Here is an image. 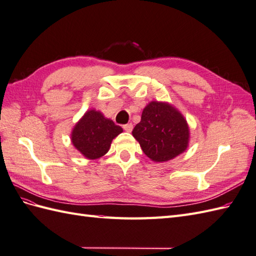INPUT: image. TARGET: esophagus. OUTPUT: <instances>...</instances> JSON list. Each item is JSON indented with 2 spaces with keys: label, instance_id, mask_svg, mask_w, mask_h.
I'll return each instance as SVG.
<instances>
[{
  "label": "esophagus",
  "instance_id": "obj_1",
  "mask_svg": "<svg viewBox=\"0 0 256 256\" xmlns=\"http://www.w3.org/2000/svg\"><path fill=\"white\" fill-rule=\"evenodd\" d=\"M123 130H126V132H132V130H133V124H132V123L124 124V126H123Z\"/></svg>",
  "mask_w": 256,
  "mask_h": 256
}]
</instances>
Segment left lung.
<instances>
[{
	"instance_id": "1",
	"label": "left lung",
	"mask_w": 256,
	"mask_h": 256,
	"mask_svg": "<svg viewBox=\"0 0 256 256\" xmlns=\"http://www.w3.org/2000/svg\"><path fill=\"white\" fill-rule=\"evenodd\" d=\"M133 136L148 158L163 162L175 158L188 146L189 128L178 110L164 102H152L142 110Z\"/></svg>"
}]
</instances>
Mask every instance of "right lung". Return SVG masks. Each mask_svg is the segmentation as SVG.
Segmentation results:
<instances>
[{
  "instance_id": "add662e5",
  "label": "right lung",
  "mask_w": 256,
  "mask_h": 256,
  "mask_svg": "<svg viewBox=\"0 0 256 256\" xmlns=\"http://www.w3.org/2000/svg\"><path fill=\"white\" fill-rule=\"evenodd\" d=\"M122 130L121 126L106 119L100 111L88 110L72 130L71 140L84 156L94 160L107 154L111 142Z\"/></svg>"
}]
</instances>
